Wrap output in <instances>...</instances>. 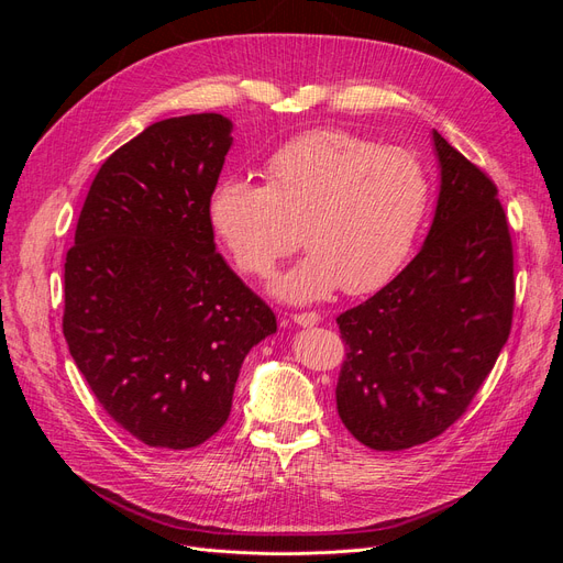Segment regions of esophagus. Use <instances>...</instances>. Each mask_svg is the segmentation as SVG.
<instances>
[{"mask_svg":"<svg viewBox=\"0 0 563 563\" xmlns=\"http://www.w3.org/2000/svg\"><path fill=\"white\" fill-rule=\"evenodd\" d=\"M294 323H298V327H317V323L321 321V314L319 312H298V314H291Z\"/></svg>","mask_w":563,"mask_h":563,"instance_id":"esophagus-1","label":"esophagus"}]
</instances>
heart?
<instances>
[{
  "label": "heart",
  "instance_id": "b5f03b06",
  "mask_svg": "<svg viewBox=\"0 0 563 563\" xmlns=\"http://www.w3.org/2000/svg\"><path fill=\"white\" fill-rule=\"evenodd\" d=\"M432 185L420 159L335 129L302 133L265 164V185L223 180L209 223L251 277H267L300 240L310 253L275 282L288 302H314L385 286L406 265L430 216Z\"/></svg>",
  "mask_w": 563,
  "mask_h": 563
}]
</instances>
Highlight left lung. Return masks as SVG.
<instances>
[{
  "instance_id": "left-lung-1",
  "label": "left lung",
  "mask_w": 563,
  "mask_h": 563,
  "mask_svg": "<svg viewBox=\"0 0 563 563\" xmlns=\"http://www.w3.org/2000/svg\"><path fill=\"white\" fill-rule=\"evenodd\" d=\"M441 187L422 249L340 314L338 416L373 451L424 444L467 411L512 329L515 253L498 187L432 133Z\"/></svg>"
}]
</instances>
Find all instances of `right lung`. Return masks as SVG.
<instances>
[{"label": "right lung", "mask_w": 563, "mask_h": 563, "mask_svg": "<svg viewBox=\"0 0 563 563\" xmlns=\"http://www.w3.org/2000/svg\"><path fill=\"white\" fill-rule=\"evenodd\" d=\"M232 122L147 126L103 162L65 258L63 335L106 413L155 449L223 428L244 356L277 331L216 251L209 199Z\"/></svg>", "instance_id": "obj_1"}]
</instances>
